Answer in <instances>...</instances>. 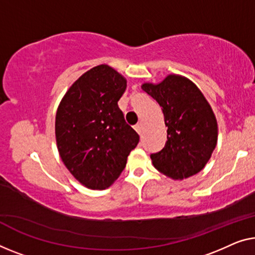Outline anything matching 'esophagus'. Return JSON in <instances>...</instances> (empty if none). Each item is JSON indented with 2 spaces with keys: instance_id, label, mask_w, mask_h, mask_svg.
Here are the masks:
<instances>
[{
  "instance_id": "1",
  "label": "esophagus",
  "mask_w": 255,
  "mask_h": 255,
  "mask_svg": "<svg viewBox=\"0 0 255 255\" xmlns=\"http://www.w3.org/2000/svg\"><path fill=\"white\" fill-rule=\"evenodd\" d=\"M134 129L138 132V134H140V132H142V130H143V124L142 123H138L137 125H135Z\"/></svg>"
}]
</instances>
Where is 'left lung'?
Masks as SVG:
<instances>
[{"instance_id": "left-lung-1", "label": "left lung", "mask_w": 255, "mask_h": 255, "mask_svg": "<svg viewBox=\"0 0 255 255\" xmlns=\"http://www.w3.org/2000/svg\"><path fill=\"white\" fill-rule=\"evenodd\" d=\"M142 89L161 106L167 128L164 149L152 153V164L173 180H183L204 168L218 142V123L211 105L195 83L169 74Z\"/></svg>"}]
</instances>
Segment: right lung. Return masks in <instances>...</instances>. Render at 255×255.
Returning a JSON list of instances; mask_svg holds the SVG:
<instances>
[{"label":"right lung","instance_id":"add662e5","mask_svg":"<svg viewBox=\"0 0 255 255\" xmlns=\"http://www.w3.org/2000/svg\"><path fill=\"white\" fill-rule=\"evenodd\" d=\"M126 87V79L116 70L98 65L70 87L57 110L55 131L60 158L89 189L109 188L139 140L118 106Z\"/></svg>","mask_w":255,"mask_h":255}]
</instances>
